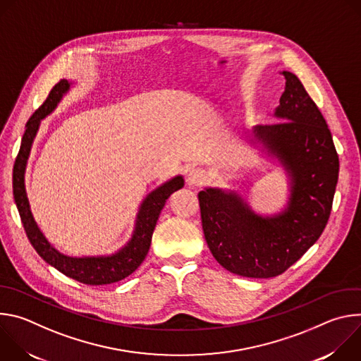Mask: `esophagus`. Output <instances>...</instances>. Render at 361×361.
<instances>
[{
  "mask_svg": "<svg viewBox=\"0 0 361 361\" xmlns=\"http://www.w3.org/2000/svg\"><path fill=\"white\" fill-rule=\"evenodd\" d=\"M207 180H209V173L202 169H194L187 176V183L190 185H202L207 183Z\"/></svg>",
  "mask_w": 361,
  "mask_h": 361,
  "instance_id": "obj_1",
  "label": "esophagus"
}]
</instances>
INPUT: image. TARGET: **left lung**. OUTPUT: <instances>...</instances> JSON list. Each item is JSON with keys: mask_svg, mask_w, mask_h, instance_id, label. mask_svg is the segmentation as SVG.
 <instances>
[{"mask_svg": "<svg viewBox=\"0 0 361 361\" xmlns=\"http://www.w3.org/2000/svg\"><path fill=\"white\" fill-rule=\"evenodd\" d=\"M274 124L255 126L241 140L276 160L288 183V198L274 214H260L237 190L207 187L198 192L205 241L228 271L251 279L284 273L322 235L338 180V156L327 123L290 71ZM248 183V181H247ZM250 188L252 183L241 187Z\"/></svg>", "mask_w": 361, "mask_h": 361, "instance_id": "8db88e82", "label": "left lung"}]
</instances>
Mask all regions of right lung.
Instances as JSON below:
<instances>
[{
    "instance_id": "obj_1",
    "label": "right lung",
    "mask_w": 361,
    "mask_h": 361,
    "mask_svg": "<svg viewBox=\"0 0 361 361\" xmlns=\"http://www.w3.org/2000/svg\"><path fill=\"white\" fill-rule=\"evenodd\" d=\"M74 85L75 82L68 80H61L59 84H56V87L51 90L47 99L44 101V104L28 120L25 126V133L23 135L20 152L14 164L13 192L28 240L45 263L57 269L64 276L84 284H111L133 274L144 262L149 250L151 237L154 228H156L160 213L164 209L169 197L184 187V177L176 176L145 195L138 207L134 221V230L130 240L117 251L111 254L82 257H73L59 251L47 240L31 213V205L25 190V170L31 147L39 130L41 121L51 113H54L63 97L67 95V92Z\"/></svg>"
}]
</instances>
